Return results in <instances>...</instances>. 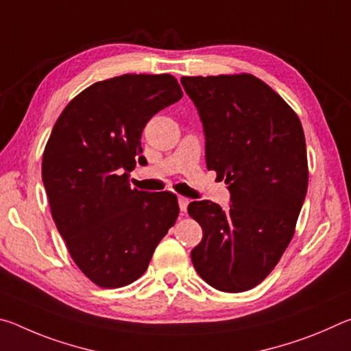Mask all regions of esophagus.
I'll list each match as a JSON object with an SVG mask.
<instances>
[{
    "mask_svg": "<svg viewBox=\"0 0 351 351\" xmlns=\"http://www.w3.org/2000/svg\"><path fill=\"white\" fill-rule=\"evenodd\" d=\"M189 203H190L189 198H186V197H178V204H180L181 212H186V210H187Z\"/></svg>",
    "mask_w": 351,
    "mask_h": 351,
    "instance_id": "obj_1",
    "label": "esophagus"
}]
</instances>
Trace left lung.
I'll use <instances>...</instances> for the list:
<instances>
[{"label":"left lung","mask_w":351,"mask_h":351,"mask_svg":"<svg viewBox=\"0 0 351 351\" xmlns=\"http://www.w3.org/2000/svg\"><path fill=\"white\" fill-rule=\"evenodd\" d=\"M203 121L207 169L232 204L193 201L203 229L192 263L206 283L243 293L265 280L293 240L308 189L304 128L295 111L252 74L182 77Z\"/></svg>","instance_id":"1"}]
</instances>
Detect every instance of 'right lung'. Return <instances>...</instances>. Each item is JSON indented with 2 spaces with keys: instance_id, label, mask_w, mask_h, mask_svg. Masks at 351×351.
<instances>
[{
  "instance_id": "obj_1",
  "label": "right lung",
  "mask_w": 351,
  "mask_h": 351,
  "mask_svg": "<svg viewBox=\"0 0 351 351\" xmlns=\"http://www.w3.org/2000/svg\"><path fill=\"white\" fill-rule=\"evenodd\" d=\"M182 97L170 74H123L71 100L46 142L41 176L51 213L74 263L100 288L144 274L180 215L176 195L132 189L147 122Z\"/></svg>"
}]
</instances>
